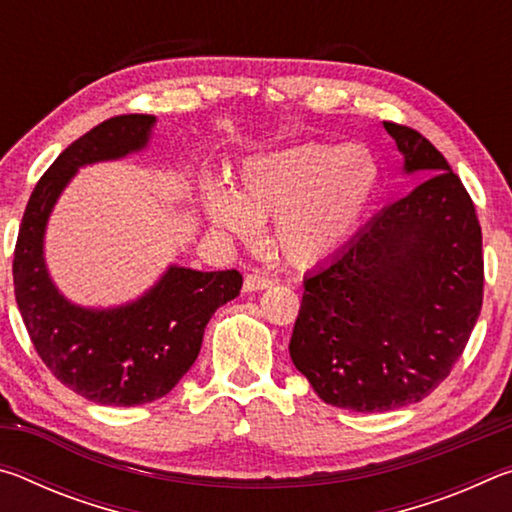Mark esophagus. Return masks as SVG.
I'll use <instances>...</instances> for the list:
<instances>
[{"label": "esophagus", "instance_id": "esophagus-1", "mask_svg": "<svg viewBox=\"0 0 512 512\" xmlns=\"http://www.w3.org/2000/svg\"><path fill=\"white\" fill-rule=\"evenodd\" d=\"M273 284V280L264 273H246L244 277V291H262L268 289Z\"/></svg>", "mask_w": 512, "mask_h": 512}]
</instances>
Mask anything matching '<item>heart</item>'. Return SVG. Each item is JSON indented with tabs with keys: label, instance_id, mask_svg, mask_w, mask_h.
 <instances>
[{
	"label": "heart",
	"instance_id": "1",
	"mask_svg": "<svg viewBox=\"0 0 512 512\" xmlns=\"http://www.w3.org/2000/svg\"><path fill=\"white\" fill-rule=\"evenodd\" d=\"M379 162L361 144L305 142L250 158L237 194L203 185V210L216 228L241 239L275 216L273 241L293 264H318L348 244L379 189Z\"/></svg>",
	"mask_w": 512,
	"mask_h": 512
}]
</instances>
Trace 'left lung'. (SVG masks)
I'll return each instance as SVG.
<instances>
[{"instance_id":"obj_1","label":"left lung","mask_w":512,"mask_h":512,"mask_svg":"<svg viewBox=\"0 0 512 512\" xmlns=\"http://www.w3.org/2000/svg\"><path fill=\"white\" fill-rule=\"evenodd\" d=\"M406 171L431 176L305 277L291 361L327 404L393 411L436 391L481 314V225L436 146L384 121Z\"/></svg>"}]
</instances>
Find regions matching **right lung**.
<instances>
[{"label":"right lung","mask_w":512,"mask_h":512,"mask_svg":"<svg viewBox=\"0 0 512 512\" xmlns=\"http://www.w3.org/2000/svg\"><path fill=\"white\" fill-rule=\"evenodd\" d=\"M155 117L119 115L72 142L38 180L13 257L15 300L42 363L60 384L97 404L135 406L167 395L194 366L205 325L239 296V271L171 266L155 287L117 309H83L60 296L42 259V237L58 194L76 169L140 151Z\"/></svg>","instance_id":"add662e5"}]
</instances>
